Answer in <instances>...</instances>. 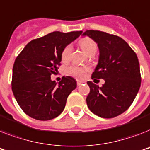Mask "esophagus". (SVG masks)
<instances>
[{
	"instance_id": "34e87169",
	"label": "esophagus",
	"mask_w": 150,
	"mask_h": 150,
	"mask_svg": "<svg viewBox=\"0 0 150 150\" xmlns=\"http://www.w3.org/2000/svg\"><path fill=\"white\" fill-rule=\"evenodd\" d=\"M82 83H84V81H80V80H77V86H80Z\"/></svg>"
}]
</instances>
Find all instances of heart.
Here are the masks:
<instances>
[{
  "label": "heart",
  "mask_w": 150,
  "mask_h": 150,
  "mask_svg": "<svg viewBox=\"0 0 150 150\" xmlns=\"http://www.w3.org/2000/svg\"><path fill=\"white\" fill-rule=\"evenodd\" d=\"M79 45L82 48L84 52H86L88 55L93 56L97 52V44L94 40H92L90 38H83L79 41ZM71 51L72 47L70 45L65 46L64 49L62 52V61L63 62H69L70 58H71ZM90 71V68L88 66H78V65H71L68 69V72L70 75H73L76 78L81 79L85 75V74Z\"/></svg>",
  "instance_id": "1"
}]
</instances>
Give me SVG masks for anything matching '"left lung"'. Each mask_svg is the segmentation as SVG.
Instances as JSON below:
<instances>
[{
  "instance_id": "1",
  "label": "left lung",
  "mask_w": 150,
  "mask_h": 150,
  "mask_svg": "<svg viewBox=\"0 0 150 150\" xmlns=\"http://www.w3.org/2000/svg\"><path fill=\"white\" fill-rule=\"evenodd\" d=\"M96 41L99 60L92 79H104L102 87L88 81L86 103L92 112L110 119L121 115L134 101L141 85L139 63L136 52L116 35L88 30L83 33Z\"/></svg>"
}]
</instances>
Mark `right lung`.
Instances as JSON below:
<instances>
[{"label": "right lung", "instance_id": "obj_1", "mask_svg": "<svg viewBox=\"0 0 150 150\" xmlns=\"http://www.w3.org/2000/svg\"><path fill=\"white\" fill-rule=\"evenodd\" d=\"M82 31L47 34L30 41L17 56L13 66L11 88L21 109L30 117L46 121L64 110L68 96L76 88V81L63 76L58 84L52 81L62 61L64 47Z\"/></svg>", "mask_w": 150, "mask_h": 150}]
</instances>
